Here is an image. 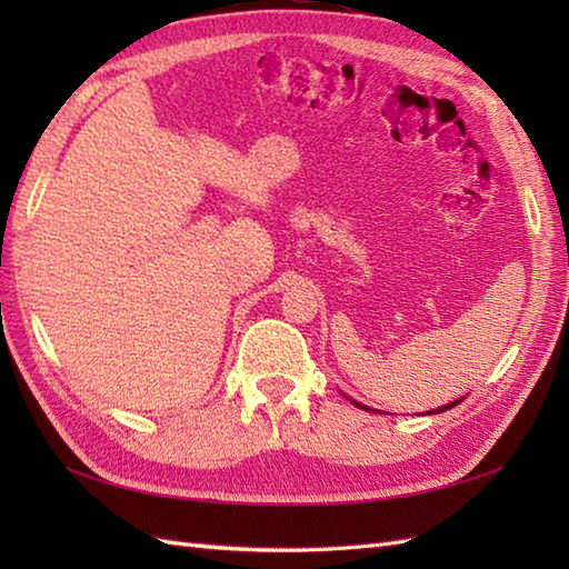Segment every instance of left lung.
Here are the masks:
<instances>
[{"instance_id": "obj_1", "label": "left lung", "mask_w": 569, "mask_h": 569, "mask_svg": "<svg viewBox=\"0 0 569 569\" xmlns=\"http://www.w3.org/2000/svg\"><path fill=\"white\" fill-rule=\"evenodd\" d=\"M457 403H459V401H455V403H450V406H442L440 410H447V408H452V406H457Z\"/></svg>"}]
</instances>
